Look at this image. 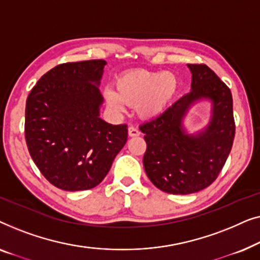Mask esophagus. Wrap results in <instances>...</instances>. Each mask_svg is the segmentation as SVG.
I'll return each mask as SVG.
<instances>
[{
  "mask_svg": "<svg viewBox=\"0 0 260 260\" xmlns=\"http://www.w3.org/2000/svg\"><path fill=\"white\" fill-rule=\"evenodd\" d=\"M127 131H129V136L131 137H136V136H140L141 135V131L138 127L134 126V125H130L129 129H127Z\"/></svg>",
  "mask_w": 260,
  "mask_h": 260,
  "instance_id": "esophagus-1",
  "label": "esophagus"
}]
</instances>
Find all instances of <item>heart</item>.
I'll list each match as a JSON object with an SVG mask.
<instances>
[{"mask_svg":"<svg viewBox=\"0 0 260 260\" xmlns=\"http://www.w3.org/2000/svg\"><path fill=\"white\" fill-rule=\"evenodd\" d=\"M177 90L172 72L133 70L117 79V91L108 88L105 97L116 111H124L126 104L136 105L141 117L151 118L165 111Z\"/></svg>","mask_w":260,"mask_h":260,"instance_id":"obj_1","label":"heart"}]
</instances>
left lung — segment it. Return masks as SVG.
I'll return each instance as SVG.
<instances>
[{
    "instance_id": "1",
    "label": "left lung",
    "mask_w": 260,
    "mask_h": 260,
    "mask_svg": "<svg viewBox=\"0 0 260 260\" xmlns=\"http://www.w3.org/2000/svg\"><path fill=\"white\" fill-rule=\"evenodd\" d=\"M191 90L140 130L147 142L143 166L149 180L169 194H193L214 182L233 145L236 124L233 99L227 85L205 63H188ZM212 102L209 125L195 135L183 127L191 105Z\"/></svg>"
}]
</instances>
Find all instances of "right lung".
Instances as JSON below:
<instances>
[{"label":"right lung","instance_id":"1","mask_svg":"<svg viewBox=\"0 0 260 260\" xmlns=\"http://www.w3.org/2000/svg\"><path fill=\"white\" fill-rule=\"evenodd\" d=\"M105 65L87 60L55 66L27 98L28 150L42 175L62 190L98 186L126 143V124L112 125L99 117Z\"/></svg>","mask_w":260,"mask_h":260}]
</instances>
